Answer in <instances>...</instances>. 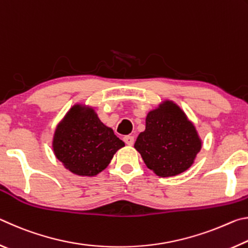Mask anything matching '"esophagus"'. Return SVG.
Wrapping results in <instances>:
<instances>
[{
  "mask_svg": "<svg viewBox=\"0 0 248 248\" xmlns=\"http://www.w3.org/2000/svg\"><path fill=\"white\" fill-rule=\"evenodd\" d=\"M124 141L127 145H133L134 138L132 136H125V137H124Z\"/></svg>",
  "mask_w": 248,
  "mask_h": 248,
  "instance_id": "obj_1",
  "label": "esophagus"
}]
</instances>
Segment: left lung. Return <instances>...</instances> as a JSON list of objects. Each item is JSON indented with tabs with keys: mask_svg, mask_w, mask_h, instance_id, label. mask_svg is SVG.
<instances>
[{
	"mask_svg": "<svg viewBox=\"0 0 248 248\" xmlns=\"http://www.w3.org/2000/svg\"><path fill=\"white\" fill-rule=\"evenodd\" d=\"M202 141L194 124L173 100H164L149 111L145 130L137 138L134 149L148 169L159 177H170L194 164Z\"/></svg>",
	"mask_w": 248,
	"mask_h": 248,
	"instance_id": "obj_1",
	"label": "left lung"
}]
</instances>
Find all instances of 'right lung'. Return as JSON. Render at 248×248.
<instances>
[{
	"mask_svg": "<svg viewBox=\"0 0 248 248\" xmlns=\"http://www.w3.org/2000/svg\"><path fill=\"white\" fill-rule=\"evenodd\" d=\"M124 146L114 130L99 120L93 107L74 105L53 134L52 149L66 170L78 176H95Z\"/></svg>",
	"mask_w": 248,
	"mask_h": 248,
	"instance_id": "1",
	"label": "right lung"
}]
</instances>
